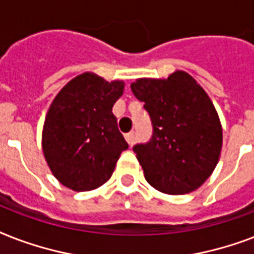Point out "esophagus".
<instances>
[{
	"label": "esophagus",
	"mask_w": 254,
	"mask_h": 254,
	"mask_svg": "<svg viewBox=\"0 0 254 254\" xmlns=\"http://www.w3.org/2000/svg\"><path fill=\"white\" fill-rule=\"evenodd\" d=\"M125 139H127V142L129 143V145H133L135 141V137H134V131H130V133H127L125 134Z\"/></svg>",
	"instance_id": "1"
}]
</instances>
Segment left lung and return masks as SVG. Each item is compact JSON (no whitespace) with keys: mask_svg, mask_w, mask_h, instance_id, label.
Returning a JSON list of instances; mask_svg holds the SVG:
<instances>
[{"mask_svg":"<svg viewBox=\"0 0 254 254\" xmlns=\"http://www.w3.org/2000/svg\"><path fill=\"white\" fill-rule=\"evenodd\" d=\"M130 88L153 124L150 142L133 146L147 183L169 195L199 189L216 167L223 145L220 119L207 92L185 71L137 79Z\"/></svg>","mask_w":254,"mask_h":254,"instance_id":"8db88e82","label":"left lung"}]
</instances>
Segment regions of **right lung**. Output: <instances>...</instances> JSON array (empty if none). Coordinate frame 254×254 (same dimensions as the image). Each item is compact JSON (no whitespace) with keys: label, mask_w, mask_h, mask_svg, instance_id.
Segmentation results:
<instances>
[{"label":"right lung","mask_w":254,"mask_h":254,"mask_svg":"<svg viewBox=\"0 0 254 254\" xmlns=\"http://www.w3.org/2000/svg\"><path fill=\"white\" fill-rule=\"evenodd\" d=\"M123 80L107 81L93 72L69 80L50 105L42 149L51 173L73 191L103 186L129 145L112 108L123 96Z\"/></svg>","instance_id":"1"}]
</instances>
